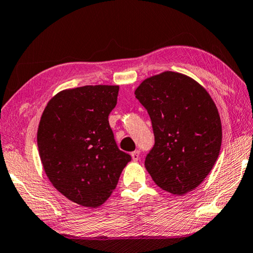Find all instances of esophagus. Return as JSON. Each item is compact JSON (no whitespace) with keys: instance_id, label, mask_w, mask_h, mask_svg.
I'll use <instances>...</instances> for the list:
<instances>
[{"instance_id":"34e87169","label":"esophagus","mask_w":253,"mask_h":253,"mask_svg":"<svg viewBox=\"0 0 253 253\" xmlns=\"http://www.w3.org/2000/svg\"><path fill=\"white\" fill-rule=\"evenodd\" d=\"M131 157H132V159H133L134 162H137L138 159H139V157H140V151L139 150H134L133 153H131Z\"/></svg>"}]
</instances>
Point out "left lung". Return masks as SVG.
Listing matches in <instances>:
<instances>
[{
	"label": "left lung",
	"instance_id": "8db88e82",
	"mask_svg": "<svg viewBox=\"0 0 253 253\" xmlns=\"http://www.w3.org/2000/svg\"><path fill=\"white\" fill-rule=\"evenodd\" d=\"M134 95L148 112L155 135L146 169L167 192L192 191L220 150L221 123L211 97L197 81L172 71L142 81Z\"/></svg>",
	"mask_w": 253,
	"mask_h": 253
}]
</instances>
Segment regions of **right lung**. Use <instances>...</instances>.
I'll return each instance as SVG.
<instances>
[{
	"label": "right lung",
	"instance_id": "add662e5",
	"mask_svg": "<svg viewBox=\"0 0 253 253\" xmlns=\"http://www.w3.org/2000/svg\"><path fill=\"white\" fill-rule=\"evenodd\" d=\"M119 86H84L55 95L42 112L37 145L55 189L84 207L103 205L131 161L120 150L108 115Z\"/></svg>",
	"mask_w": 253,
	"mask_h": 253
}]
</instances>
